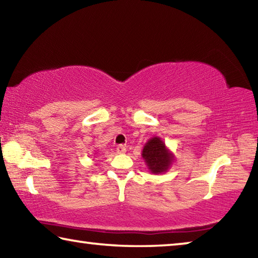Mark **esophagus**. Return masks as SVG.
Segmentation results:
<instances>
[{"instance_id":"obj_1","label":"esophagus","mask_w":258,"mask_h":258,"mask_svg":"<svg viewBox=\"0 0 258 258\" xmlns=\"http://www.w3.org/2000/svg\"><path fill=\"white\" fill-rule=\"evenodd\" d=\"M126 152V148L124 146H118L117 147V154H125Z\"/></svg>"}]
</instances>
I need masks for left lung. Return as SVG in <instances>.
I'll return each instance as SVG.
<instances>
[{"instance_id": "left-lung-1", "label": "left lung", "mask_w": 258, "mask_h": 258, "mask_svg": "<svg viewBox=\"0 0 258 258\" xmlns=\"http://www.w3.org/2000/svg\"><path fill=\"white\" fill-rule=\"evenodd\" d=\"M142 158L150 173L158 175V174L166 173L171 168L174 161V155L166 147L161 138L154 137L148 140L143 147Z\"/></svg>"}]
</instances>
